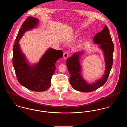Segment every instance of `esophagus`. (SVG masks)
Returning a JSON list of instances; mask_svg holds the SVG:
<instances>
[{"label":"esophagus","instance_id":"34e87169","mask_svg":"<svg viewBox=\"0 0 127 127\" xmlns=\"http://www.w3.org/2000/svg\"><path fill=\"white\" fill-rule=\"evenodd\" d=\"M68 56H69V53L68 52H65L64 53V54H63V58H64V59H66L68 58Z\"/></svg>","mask_w":127,"mask_h":127}]
</instances>
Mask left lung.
Listing matches in <instances>:
<instances>
[{"label":"left lung","mask_w":127,"mask_h":127,"mask_svg":"<svg viewBox=\"0 0 127 127\" xmlns=\"http://www.w3.org/2000/svg\"><path fill=\"white\" fill-rule=\"evenodd\" d=\"M93 40L94 43L99 44L98 47L102 50L104 56L105 71V74L100 79L90 84L83 78L81 74V66L79 63L80 57L83 54V52L75 53L66 60V66L70 74V83L74 90L82 92L95 91L105 84L112 66L114 45L106 25L101 32L97 33L94 36Z\"/></svg>","instance_id":"8db88e82"}]
</instances>
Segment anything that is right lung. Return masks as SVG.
<instances>
[{"label":"right lung","instance_id":"obj_1","mask_svg":"<svg viewBox=\"0 0 127 127\" xmlns=\"http://www.w3.org/2000/svg\"><path fill=\"white\" fill-rule=\"evenodd\" d=\"M38 23L37 18L29 17L22 24L13 46L12 62L19 83L31 91L41 92L50 87L51 78L56 68L55 63L62 58L63 52L50 48L38 63L30 65L21 51L19 41L26 31L37 28Z\"/></svg>","mask_w":127,"mask_h":127}]
</instances>
